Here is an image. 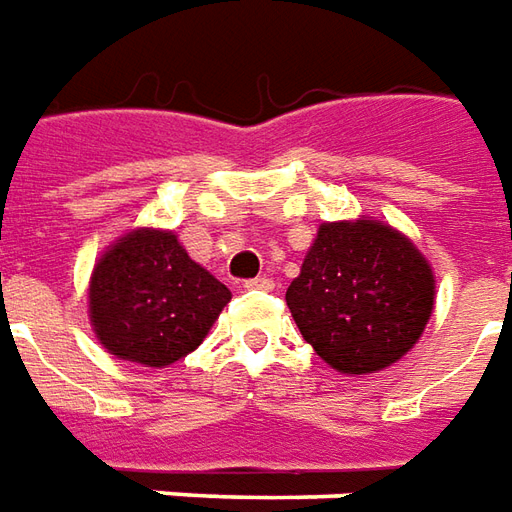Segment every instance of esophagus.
<instances>
[{"mask_svg": "<svg viewBox=\"0 0 512 512\" xmlns=\"http://www.w3.org/2000/svg\"><path fill=\"white\" fill-rule=\"evenodd\" d=\"M245 286L248 289H262V292H270L273 289V278H250V281H245Z\"/></svg>", "mask_w": 512, "mask_h": 512, "instance_id": "34e87169", "label": "esophagus"}]
</instances>
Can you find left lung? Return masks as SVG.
Listing matches in <instances>:
<instances>
[{
	"label": "left lung",
	"instance_id": "left-lung-1",
	"mask_svg": "<svg viewBox=\"0 0 512 512\" xmlns=\"http://www.w3.org/2000/svg\"><path fill=\"white\" fill-rule=\"evenodd\" d=\"M286 306L331 369L372 375L419 342L436 306V273L389 223L333 220L317 228Z\"/></svg>",
	"mask_w": 512,
	"mask_h": 512
}]
</instances>
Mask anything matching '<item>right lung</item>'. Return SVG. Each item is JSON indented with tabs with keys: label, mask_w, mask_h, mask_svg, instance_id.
I'll list each match as a JSON object with an SVG mask.
<instances>
[{
	"label": "right lung",
	"mask_w": 512,
	"mask_h": 512,
	"mask_svg": "<svg viewBox=\"0 0 512 512\" xmlns=\"http://www.w3.org/2000/svg\"><path fill=\"white\" fill-rule=\"evenodd\" d=\"M228 300V286L192 262L176 231L140 226L93 264L88 317L107 353L162 369L204 342Z\"/></svg>",
	"instance_id": "obj_1"
}]
</instances>
